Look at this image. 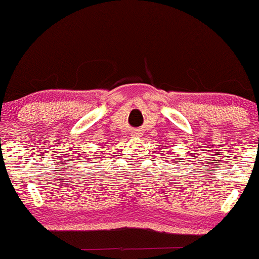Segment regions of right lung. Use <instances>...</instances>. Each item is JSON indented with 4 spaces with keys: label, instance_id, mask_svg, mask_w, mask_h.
<instances>
[{
    "label": "right lung",
    "instance_id": "right-lung-1",
    "mask_svg": "<svg viewBox=\"0 0 259 259\" xmlns=\"http://www.w3.org/2000/svg\"><path fill=\"white\" fill-rule=\"evenodd\" d=\"M95 158H96V157H95ZM97 158H99V157H97Z\"/></svg>",
    "mask_w": 259,
    "mask_h": 259
}]
</instances>
